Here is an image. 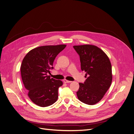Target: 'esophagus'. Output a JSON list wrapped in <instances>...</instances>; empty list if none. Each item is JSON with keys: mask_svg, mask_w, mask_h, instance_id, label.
<instances>
[{"mask_svg": "<svg viewBox=\"0 0 134 134\" xmlns=\"http://www.w3.org/2000/svg\"><path fill=\"white\" fill-rule=\"evenodd\" d=\"M63 82L65 83H71L72 81H69V80H67L66 79H64L63 80Z\"/></svg>", "mask_w": 134, "mask_h": 134, "instance_id": "esophagus-1", "label": "esophagus"}]
</instances>
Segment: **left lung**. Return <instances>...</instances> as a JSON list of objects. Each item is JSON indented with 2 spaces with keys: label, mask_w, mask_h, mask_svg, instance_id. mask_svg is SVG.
I'll return each instance as SVG.
<instances>
[{
  "label": "left lung",
  "mask_w": 134,
  "mask_h": 134,
  "mask_svg": "<svg viewBox=\"0 0 134 134\" xmlns=\"http://www.w3.org/2000/svg\"><path fill=\"white\" fill-rule=\"evenodd\" d=\"M73 48L79 56L81 69L86 72V78L84 83H79L77 97L82 102L93 105L102 99L111 84V63L106 54L95 45L73 46Z\"/></svg>",
  "instance_id": "obj_1"
}]
</instances>
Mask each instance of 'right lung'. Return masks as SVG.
Listing matches in <instances>:
<instances>
[{"mask_svg":"<svg viewBox=\"0 0 134 134\" xmlns=\"http://www.w3.org/2000/svg\"><path fill=\"white\" fill-rule=\"evenodd\" d=\"M66 45H46L31 50L27 54L21 66L22 81L31 101L40 107H48L58 98V89L62 81L51 78L47 74L54 67L57 55Z\"/></svg>","mask_w":134,"mask_h":134,"instance_id":"add662e5","label":"right lung"}]
</instances>
